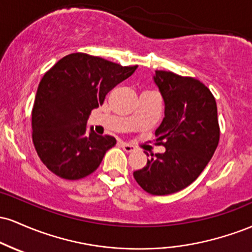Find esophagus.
<instances>
[{"mask_svg":"<svg viewBox=\"0 0 252 252\" xmlns=\"http://www.w3.org/2000/svg\"><path fill=\"white\" fill-rule=\"evenodd\" d=\"M121 147H122L124 152H126V153H131V152H134V150H135L134 146H131V144H129L126 142H121Z\"/></svg>","mask_w":252,"mask_h":252,"instance_id":"obj_1","label":"esophagus"}]
</instances>
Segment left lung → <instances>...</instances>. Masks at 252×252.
Here are the masks:
<instances>
[{
  "mask_svg": "<svg viewBox=\"0 0 252 252\" xmlns=\"http://www.w3.org/2000/svg\"><path fill=\"white\" fill-rule=\"evenodd\" d=\"M153 80L164 102V117L155 136L166 152L152 154L134 178L150 194L166 195L186 189L200 175L220 132L216 99L201 82L167 71H155Z\"/></svg>",
  "mask_w": 252,
  "mask_h": 252,
  "instance_id": "1",
  "label": "left lung"
}]
</instances>
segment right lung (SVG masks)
Masks as SVG:
<instances>
[{
	"label": "right lung",
	"mask_w": 252,
	"mask_h": 252,
	"mask_svg": "<svg viewBox=\"0 0 252 252\" xmlns=\"http://www.w3.org/2000/svg\"><path fill=\"white\" fill-rule=\"evenodd\" d=\"M136 68L72 53L46 72L34 100L32 129L37 155L52 173L78 180L98 168L116 140L97 135L92 126L88 132L89 116Z\"/></svg>",
	"instance_id": "obj_1"
}]
</instances>
